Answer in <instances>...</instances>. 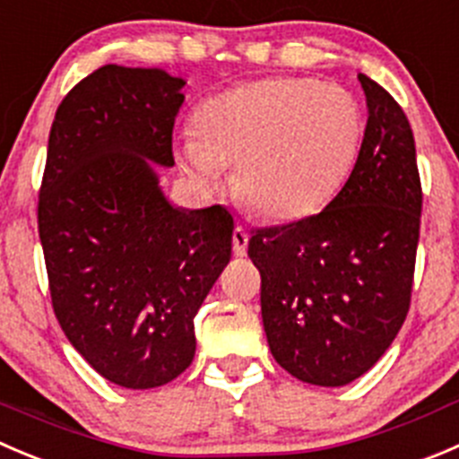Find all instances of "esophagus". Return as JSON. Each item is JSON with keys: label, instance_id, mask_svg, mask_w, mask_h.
<instances>
[{"label": "esophagus", "instance_id": "1", "mask_svg": "<svg viewBox=\"0 0 459 459\" xmlns=\"http://www.w3.org/2000/svg\"><path fill=\"white\" fill-rule=\"evenodd\" d=\"M247 248H248V233L242 229V226H235L233 230V251L238 257L247 255Z\"/></svg>", "mask_w": 459, "mask_h": 459}]
</instances>
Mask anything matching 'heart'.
<instances>
[{"mask_svg": "<svg viewBox=\"0 0 459 459\" xmlns=\"http://www.w3.org/2000/svg\"><path fill=\"white\" fill-rule=\"evenodd\" d=\"M197 136H184L179 161L215 188L235 163L239 195L269 220L314 215L348 177L363 134L350 89L314 78H271L208 98Z\"/></svg>", "mask_w": 459, "mask_h": 459, "instance_id": "b5f03b06", "label": "heart"}]
</instances>
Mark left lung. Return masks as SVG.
<instances>
[{"mask_svg":"<svg viewBox=\"0 0 459 459\" xmlns=\"http://www.w3.org/2000/svg\"><path fill=\"white\" fill-rule=\"evenodd\" d=\"M368 126L341 193L300 221L255 230L262 323L275 361L323 388L366 375L390 348L411 307L421 184L402 107L359 74Z\"/></svg>","mask_w":459,"mask_h":459,"instance_id":"left-lung-1","label":"left lung"}]
</instances>
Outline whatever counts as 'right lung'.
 <instances>
[{
	"mask_svg": "<svg viewBox=\"0 0 459 459\" xmlns=\"http://www.w3.org/2000/svg\"><path fill=\"white\" fill-rule=\"evenodd\" d=\"M184 84L105 65L66 93L48 134L38 229L53 311L84 361L130 390L193 363L195 316L233 248L224 206L177 208L159 186Z\"/></svg>",
	"mask_w": 459,
	"mask_h": 459,
	"instance_id": "obj_1",
	"label": "right lung"
}]
</instances>
